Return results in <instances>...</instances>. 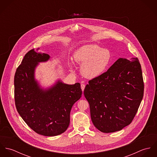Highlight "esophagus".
Wrapping results in <instances>:
<instances>
[{"mask_svg": "<svg viewBox=\"0 0 157 157\" xmlns=\"http://www.w3.org/2000/svg\"><path fill=\"white\" fill-rule=\"evenodd\" d=\"M85 88V85L84 84H82V85H81V89L82 90V91L84 90Z\"/></svg>", "mask_w": 157, "mask_h": 157, "instance_id": "obj_1", "label": "esophagus"}]
</instances>
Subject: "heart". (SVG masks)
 I'll list each match as a JSON object with an SVG mask.
<instances>
[{"mask_svg": "<svg viewBox=\"0 0 157 157\" xmlns=\"http://www.w3.org/2000/svg\"><path fill=\"white\" fill-rule=\"evenodd\" d=\"M74 57L77 63L82 65V74L90 78L105 72L112 62L111 51L96 44L82 46L75 52Z\"/></svg>", "mask_w": 157, "mask_h": 157, "instance_id": "b5f03b06", "label": "heart"}]
</instances>
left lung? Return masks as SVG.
Masks as SVG:
<instances>
[{
  "mask_svg": "<svg viewBox=\"0 0 157 157\" xmlns=\"http://www.w3.org/2000/svg\"><path fill=\"white\" fill-rule=\"evenodd\" d=\"M143 94L142 71L137 57L118 59L106 72L90 80L84 90L92 121L104 133L120 131L131 124Z\"/></svg>",
  "mask_w": 157,
  "mask_h": 157,
  "instance_id": "1",
  "label": "left lung"
}]
</instances>
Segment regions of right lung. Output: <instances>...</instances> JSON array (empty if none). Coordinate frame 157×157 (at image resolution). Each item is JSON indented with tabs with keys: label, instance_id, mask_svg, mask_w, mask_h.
<instances>
[{
	"label": "right lung",
	"instance_id": "obj_1",
	"mask_svg": "<svg viewBox=\"0 0 157 157\" xmlns=\"http://www.w3.org/2000/svg\"><path fill=\"white\" fill-rule=\"evenodd\" d=\"M39 48L28 51L14 75V100L17 112L27 125L38 134L53 136L66 131L70 123L73 105L82 97L80 84H65L58 81L48 89L40 88L34 78L39 62L50 56L38 52Z\"/></svg>",
	"mask_w": 157,
	"mask_h": 157
}]
</instances>
